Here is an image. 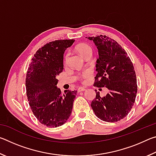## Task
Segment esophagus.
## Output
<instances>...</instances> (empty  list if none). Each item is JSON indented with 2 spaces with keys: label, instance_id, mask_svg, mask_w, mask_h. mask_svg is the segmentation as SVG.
<instances>
[{
  "label": "esophagus",
  "instance_id": "34e87169",
  "mask_svg": "<svg viewBox=\"0 0 156 156\" xmlns=\"http://www.w3.org/2000/svg\"><path fill=\"white\" fill-rule=\"evenodd\" d=\"M85 90H86V89H85V88H84V87H79V88L78 89V92L84 91Z\"/></svg>",
  "mask_w": 156,
  "mask_h": 156
}]
</instances>
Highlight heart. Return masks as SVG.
Returning <instances> with one entry per match:
<instances>
[{
	"label": "heart",
	"instance_id": "heart-1",
	"mask_svg": "<svg viewBox=\"0 0 156 156\" xmlns=\"http://www.w3.org/2000/svg\"><path fill=\"white\" fill-rule=\"evenodd\" d=\"M76 51L79 53V54L83 56V58H84L89 56L91 57L92 55L91 47L87 44L82 43V44H78V45L76 46ZM67 54L66 55L65 57V60H67ZM90 74H91L90 72H89V71H86V72H84L83 73H82L81 74L78 76V79L81 82H84L85 81L86 79L89 76H90Z\"/></svg>",
	"mask_w": 156,
	"mask_h": 156
}]
</instances>
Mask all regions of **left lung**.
<instances>
[{
    "mask_svg": "<svg viewBox=\"0 0 156 156\" xmlns=\"http://www.w3.org/2000/svg\"><path fill=\"white\" fill-rule=\"evenodd\" d=\"M89 38L94 42L99 54L94 86L109 89L104 97L96 92L91 107L102 120L118 122L128 115L135 102L138 86L133 65L125 50L113 39L102 35Z\"/></svg>",
    "mask_w": 156,
    "mask_h": 156,
    "instance_id": "obj_1",
    "label": "left lung"
}]
</instances>
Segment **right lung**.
Returning <instances> with one entry per match:
<instances>
[{"label": "right lung", "instance_id": "add662e5", "mask_svg": "<svg viewBox=\"0 0 156 156\" xmlns=\"http://www.w3.org/2000/svg\"><path fill=\"white\" fill-rule=\"evenodd\" d=\"M75 40H56L37 50L29 65L25 79L26 93L30 108L39 122L48 127L65 124L72 113L77 91L61 93L57 88L63 70V54Z\"/></svg>", "mask_w": 156, "mask_h": 156}]
</instances>
